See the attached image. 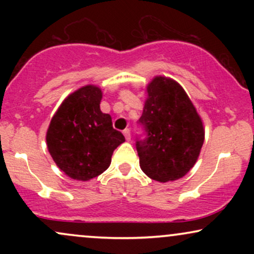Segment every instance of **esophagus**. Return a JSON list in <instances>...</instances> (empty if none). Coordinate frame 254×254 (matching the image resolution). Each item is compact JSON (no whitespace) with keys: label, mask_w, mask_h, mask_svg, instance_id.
I'll return each mask as SVG.
<instances>
[{"label":"esophagus","mask_w":254,"mask_h":254,"mask_svg":"<svg viewBox=\"0 0 254 254\" xmlns=\"http://www.w3.org/2000/svg\"><path fill=\"white\" fill-rule=\"evenodd\" d=\"M123 133H124L125 138H127V141H130V139H131V133H130V130H129V129H125V130L123 131Z\"/></svg>","instance_id":"esophagus-1"}]
</instances>
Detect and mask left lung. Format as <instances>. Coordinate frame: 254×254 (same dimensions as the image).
<instances>
[{"mask_svg": "<svg viewBox=\"0 0 254 254\" xmlns=\"http://www.w3.org/2000/svg\"><path fill=\"white\" fill-rule=\"evenodd\" d=\"M138 119L145 131L137 139L141 170L160 183L180 179L196 164L204 142L203 122L186 92L172 78L156 76Z\"/></svg>", "mask_w": 254, "mask_h": 254, "instance_id": "obj_1", "label": "left lung"}]
</instances>
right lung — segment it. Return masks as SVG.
<instances>
[{
  "mask_svg": "<svg viewBox=\"0 0 254 254\" xmlns=\"http://www.w3.org/2000/svg\"><path fill=\"white\" fill-rule=\"evenodd\" d=\"M103 93L88 84L68 95L52 117L46 143L58 167L72 179L87 182L109 168L113 150L125 141L112 118L100 110Z\"/></svg>",
  "mask_w": 254,
  "mask_h": 254,
  "instance_id": "obj_1",
  "label": "right lung"
}]
</instances>
